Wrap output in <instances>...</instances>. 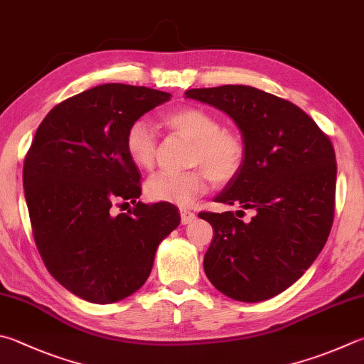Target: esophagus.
<instances>
[{
    "mask_svg": "<svg viewBox=\"0 0 364 364\" xmlns=\"http://www.w3.org/2000/svg\"><path fill=\"white\" fill-rule=\"evenodd\" d=\"M180 216L183 224H189L196 220V213L188 208H180Z\"/></svg>",
    "mask_w": 364,
    "mask_h": 364,
    "instance_id": "obj_1",
    "label": "esophagus"
}]
</instances>
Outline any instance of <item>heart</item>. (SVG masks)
Returning <instances> with one entry per match:
<instances>
[{
  "label": "heart",
  "mask_w": 364,
  "mask_h": 364,
  "mask_svg": "<svg viewBox=\"0 0 364 364\" xmlns=\"http://www.w3.org/2000/svg\"><path fill=\"white\" fill-rule=\"evenodd\" d=\"M162 124L193 140L191 164L202 167L188 171H157L144 186L149 200L186 207L208 189L210 178L216 183H229L240 173L247 159V143L235 130L221 127L220 117L211 111L181 107L165 114ZM125 153L138 168L153 167L157 134L148 121L136 119L129 125Z\"/></svg>",
  "instance_id": "obj_1"
}]
</instances>
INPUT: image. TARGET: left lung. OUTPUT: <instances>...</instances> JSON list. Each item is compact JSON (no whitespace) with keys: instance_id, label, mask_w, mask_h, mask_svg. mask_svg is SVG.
<instances>
[{"instance_id":"8db88e82","label":"left lung","mask_w":364,"mask_h":364,"mask_svg":"<svg viewBox=\"0 0 364 364\" xmlns=\"http://www.w3.org/2000/svg\"><path fill=\"white\" fill-rule=\"evenodd\" d=\"M184 95L229 114L247 143L240 173L216 202L240 203L255 216L243 223L232 211H200L215 230L205 274L230 299L266 301L312 266L331 232L338 173L331 140L294 103L250 85Z\"/></svg>"}]
</instances>
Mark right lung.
Returning <instances> with one entry per match:
<instances>
[{"label": "right lung", "mask_w": 364, "mask_h": 364, "mask_svg": "<svg viewBox=\"0 0 364 364\" xmlns=\"http://www.w3.org/2000/svg\"><path fill=\"white\" fill-rule=\"evenodd\" d=\"M162 90L103 84L70 97L39 124L23 188L36 248L81 299L111 304L148 280L156 250L181 218L175 205L136 202L140 173L125 153L129 125L170 100ZM134 208L113 215L114 203Z\"/></svg>", "instance_id": "1"}]
</instances>
